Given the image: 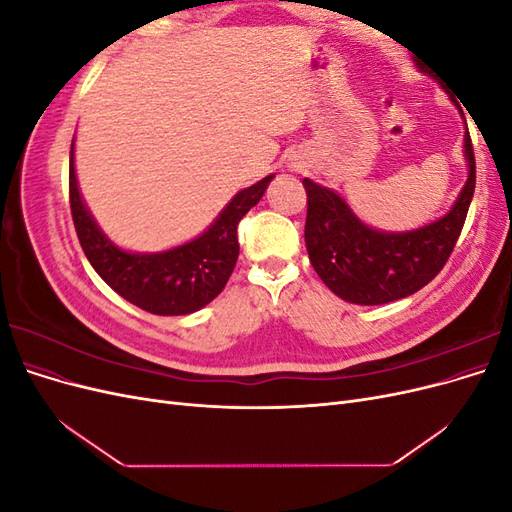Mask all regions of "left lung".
<instances>
[{
  "mask_svg": "<svg viewBox=\"0 0 512 512\" xmlns=\"http://www.w3.org/2000/svg\"><path fill=\"white\" fill-rule=\"evenodd\" d=\"M466 158L470 175L455 207L438 222L412 232L369 228L335 192L303 179L305 245L320 280L339 299L356 305L391 303L427 286L451 258L474 196L476 162L470 132Z\"/></svg>",
  "mask_w": 512,
  "mask_h": 512,
  "instance_id": "left-lung-1",
  "label": "left lung"
}]
</instances>
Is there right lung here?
Listing matches in <instances>:
<instances>
[{
	"label": "right lung",
	"instance_id": "obj_1",
	"mask_svg": "<svg viewBox=\"0 0 512 512\" xmlns=\"http://www.w3.org/2000/svg\"><path fill=\"white\" fill-rule=\"evenodd\" d=\"M273 175L241 190L198 239L160 254H130L108 241L83 205L70 147V209L81 247L102 280L123 299L158 316H183L211 303L237 265V226Z\"/></svg>",
	"mask_w": 512,
	"mask_h": 512
}]
</instances>
